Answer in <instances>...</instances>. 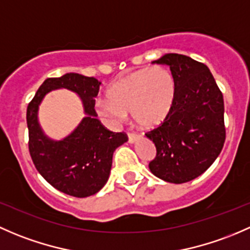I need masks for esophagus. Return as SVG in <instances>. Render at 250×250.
Segmentation results:
<instances>
[{"mask_svg":"<svg viewBox=\"0 0 250 250\" xmlns=\"http://www.w3.org/2000/svg\"><path fill=\"white\" fill-rule=\"evenodd\" d=\"M127 137H128V142L133 143L138 137H140V136H138L136 132H127Z\"/></svg>","mask_w":250,"mask_h":250,"instance_id":"34e87169","label":"esophagus"}]
</instances>
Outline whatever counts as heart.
Returning <instances> with one entry per match:
<instances>
[{"instance_id": "obj_1", "label": "heart", "mask_w": 250, "mask_h": 250, "mask_svg": "<svg viewBox=\"0 0 250 250\" xmlns=\"http://www.w3.org/2000/svg\"><path fill=\"white\" fill-rule=\"evenodd\" d=\"M176 85L171 72L163 66L144 67L119 79L107 91L108 100L96 102V112L112 125L132 119L142 127L161 124L173 106Z\"/></svg>"}]
</instances>
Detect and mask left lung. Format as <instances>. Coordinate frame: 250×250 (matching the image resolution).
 Here are the masks:
<instances>
[{
	"label": "left lung",
	"instance_id": "8db88e82",
	"mask_svg": "<svg viewBox=\"0 0 250 250\" xmlns=\"http://www.w3.org/2000/svg\"><path fill=\"white\" fill-rule=\"evenodd\" d=\"M153 63L168 66L176 95L164 123L146 133L156 146L149 169L165 182L182 184L201 176L223 149V94L209 68L189 56L166 54Z\"/></svg>",
	"mask_w": 250,
	"mask_h": 250
}]
</instances>
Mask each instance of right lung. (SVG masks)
<instances>
[{
    "label": "right lung",
    "instance_id": "add662e5",
    "mask_svg": "<svg viewBox=\"0 0 250 250\" xmlns=\"http://www.w3.org/2000/svg\"><path fill=\"white\" fill-rule=\"evenodd\" d=\"M100 84L94 77L78 73L48 78L27 106L29 150L36 168L55 189L74 197L91 196L104 187L112 168L113 153L127 141L125 132H112L97 119L94 107ZM61 87L79 94L87 117L71 135L54 141L40 128L38 107L45 93Z\"/></svg>",
    "mask_w": 250,
    "mask_h": 250
}]
</instances>
